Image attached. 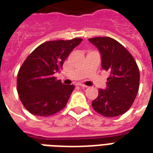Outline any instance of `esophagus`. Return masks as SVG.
<instances>
[{
    "label": "esophagus",
    "instance_id": "1",
    "mask_svg": "<svg viewBox=\"0 0 153 153\" xmlns=\"http://www.w3.org/2000/svg\"><path fill=\"white\" fill-rule=\"evenodd\" d=\"M79 87H81V88H87V86L84 85V84H82V83H79Z\"/></svg>",
    "mask_w": 153,
    "mask_h": 153
}]
</instances>
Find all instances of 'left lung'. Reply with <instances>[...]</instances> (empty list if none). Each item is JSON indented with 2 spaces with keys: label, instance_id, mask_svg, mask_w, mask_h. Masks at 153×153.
I'll list each match as a JSON object with an SVG mask.
<instances>
[{
  "label": "left lung",
  "instance_id": "obj_1",
  "mask_svg": "<svg viewBox=\"0 0 153 153\" xmlns=\"http://www.w3.org/2000/svg\"><path fill=\"white\" fill-rule=\"evenodd\" d=\"M88 40L101 54V66L110 72L107 88L99 89L92 108L105 117H113L129 110L140 88V70L129 51L110 37H95Z\"/></svg>",
  "mask_w": 153,
  "mask_h": 153
}]
</instances>
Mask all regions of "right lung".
<instances>
[{"mask_svg":"<svg viewBox=\"0 0 153 153\" xmlns=\"http://www.w3.org/2000/svg\"><path fill=\"white\" fill-rule=\"evenodd\" d=\"M82 40L45 42L26 58L18 73L17 91L30 114L48 117L65 108L74 86L62 84L54 74L62 69L66 57Z\"/></svg>","mask_w":153,"mask_h":153,"instance_id":"add662e5","label":"right lung"}]
</instances>
